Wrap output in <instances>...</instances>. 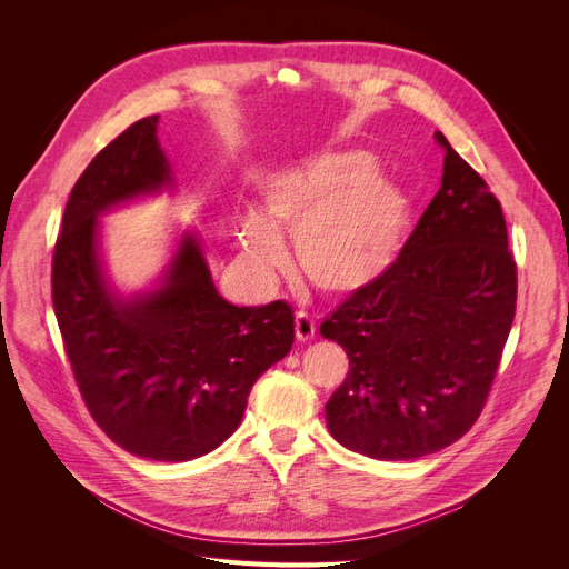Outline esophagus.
I'll return each mask as SVG.
<instances>
[{
  "instance_id": "1",
  "label": "esophagus",
  "mask_w": 569,
  "mask_h": 569,
  "mask_svg": "<svg viewBox=\"0 0 569 569\" xmlns=\"http://www.w3.org/2000/svg\"><path fill=\"white\" fill-rule=\"evenodd\" d=\"M295 335H297V341L316 339V322L307 313H297L295 316Z\"/></svg>"
}]
</instances>
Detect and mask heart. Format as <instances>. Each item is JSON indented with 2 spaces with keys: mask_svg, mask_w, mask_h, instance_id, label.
I'll return each instance as SVG.
<instances>
[{
  "mask_svg": "<svg viewBox=\"0 0 569 569\" xmlns=\"http://www.w3.org/2000/svg\"><path fill=\"white\" fill-rule=\"evenodd\" d=\"M408 223V198L373 172L369 154L330 149L264 174L260 212L239 221V244L264 279L288 260L286 232L305 279L322 295L350 297L390 272Z\"/></svg>",
  "mask_w": 569,
  "mask_h": 569,
  "instance_id": "obj_1",
  "label": "heart"
}]
</instances>
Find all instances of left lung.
<instances>
[{
  "label": "left lung",
  "instance_id": "obj_1",
  "mask_svg": "<svg viewBox=\"0 0 569 569\" xmlns=\"http://www.w3.org/2000/svg\"><path fill=\"white\" fill-rule=\"evenodd\" d=\"M440 191L399 260L320 325L350 360L325 406L348 450L410 461L480 417L517 311V264L500 202L438 131Z\"/></svg>",
  "mask_w": 569,
  "mask_h": 569
}]
</instances>
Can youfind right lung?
I'll return each instance as SVG.
<instances>
[{"instance_id":"add662e5","label":"right lung","mask_w":569,"mask_h":569,"mask_svg":"<svg viewBox=\"0 0 569 569\" xmlns=\"http://www.w3.org/2000/svg\"><path fill=\"white\" fill-rule=\"evenodd\" d=\"M159 114L117 136L76 182L52 256V305L80 395L122 450L191 461L234 433L253 382L290 352L292 309L234 307L184 230L152 288L124 295L101 256V217L174 187Z\"/></svg>"}]
</instances>
